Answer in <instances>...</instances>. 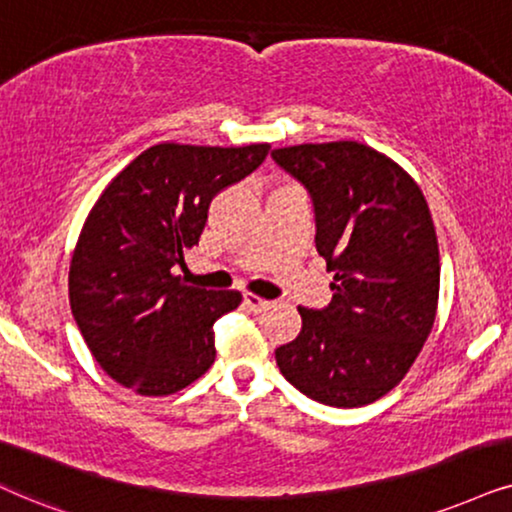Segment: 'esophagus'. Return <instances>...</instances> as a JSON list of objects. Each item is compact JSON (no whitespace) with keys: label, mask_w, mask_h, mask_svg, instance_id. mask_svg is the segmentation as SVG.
<instances>
[{"label":"esophagus","mask_w":512,"mask_h":512,"mask_svg":"<svg viewBox=\"0 0 512 512\" xmlns=\"http://www.w3.org/2000/svg\"><path fill=\"white\" fill-rule=\"evenodd\" d=\"M243 302H245V307H248L250 312H255V314L267 312V309L271 307L269 300H264V297H257V295H252V293H245L243 295Z\"/></svg>","instance_id":"obj_1"}]
</instances>
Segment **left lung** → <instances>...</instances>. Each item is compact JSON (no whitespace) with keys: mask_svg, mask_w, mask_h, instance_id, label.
Returning a JSON list of instances; mask_svg holds the SVG:
<instances>
[{"mask_svg":"<svg viewBox=\"0 0 512 512\" xmlns=\"http://www.w3.org/2000/svg\"><path fill=\"white\" fill-rule=\"evenodd\" d=\"M271 158L312 196L316 250L335 274L328 307H297L302 331L276 349V364L321 404H373L409 373L435 323L428 200L404 167L359 141L276 148Z\"/></svg>","mask_w":512,"mask_h":512,"instance_id":"1","label":"left lung"}]
</instances>
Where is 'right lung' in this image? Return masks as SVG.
<instances>
[{
    "instance_id": "add662e5",
    "label": "right lung",
    "mask_w": 512,
    "mask_h": 512,
    "mask_svg": "<svg viewBox=\"0 0 512 512\" xmlns=\"http://www.w3.org/2000/svg\"><path fill=\"white\" fill-rule=\"evenodd\" d=\"M269 148L151 146L96 200L77 238L68 295L84 342L115 383L165 397L212 366V326L243 297L184 286L177 269L198 245L212 198L255 172Z\"/></svg>"
}]
</instances>
